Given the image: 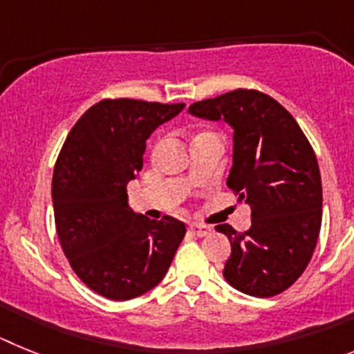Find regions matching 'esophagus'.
<instances>
[{"label": "esophagus", "mask_w": 354, "mask_h": 354, "mask_svg": "<svg viewBox=\"0 0 354 354\" xmlns=\"http://www.w3.org/2000/svg\"><path fill=\"white\" fill-rule=\"evenodd\" d=\"M189 230H190V233H192V235H196V236H205V235H208V233H212V226H207V224H199V223H192L189 226Z\"/></svg>", "instance_id": "esophagus-1"}]
</instances>
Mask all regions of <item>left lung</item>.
<instances>
[{
  "label": "left lung",
  "instance_id": "1",
  "mask_svg": "<svg viewBox=\"0 0 354 354\" xmlns=\"http://www.w3.org/2000/svg\"><path fill=\"white\" fill-rule=\"evenodd\" d=\"M189 113L233 128V164L226 185L251 205V228L219 224L232 244L223 276L248 296L287 290L308 266L322 219L317 158L299 124L258 91L228 92L190 104Z\"/></svg>",
  "mask_w": 354,
  "mask_h": 354
}]
</instances>
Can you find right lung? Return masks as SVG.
I'll use <instances>...</instances> for the list:
<instances>
[{
  "label": "right lung",
  "instance_id": "obj_1",
  "mask_svg": "<svg viewBox=\"0 0 354 354\" xmlns=\"http://www.w3.org/2000/svg\"><path fill=\"white\" fill-rule=\"evenodd\" d=\"M185 104L104 100L78 119L53 171L55 223L71 267L113 301L139 297L164 279L185 224L151 221L128 205L126 185L142 169L146 140Z\"/></svg>",
  "mask_w": 354,
  "mask_h": 354
}]
</instances>
